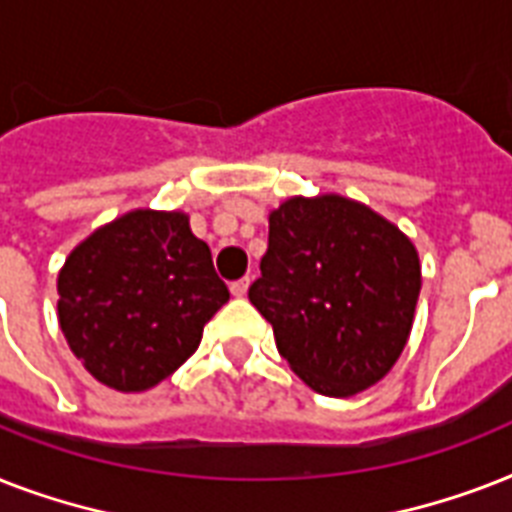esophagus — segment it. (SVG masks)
<instances>
[{"label": "esophagus", "mask_w": 512, "mask_h": 512, "mask_svg": "<svg viewBox=\"0 0 512 512\" xmlns=\"http://www.w3.org/2000/svg\"><path fill=\"white\" fill-rule=\"evenodd\" d=\"M247 289H249V276H244V279L233 281V284H231V295L233 297H244V295H247Z\"/></svg>", "instance_id": "esophagus-1"}]
</instances>
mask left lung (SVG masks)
I'll use <instances>...</instances> for the list:
<instances>
[{"mask_svg": "<svg viewBox=\"0 0 512 512\" xmlns=\"http://www.w3.org/2000/svg\"><path fill=\"white\" fill-rule=\"evenodd\" d=\"M420 297V257L396 225L342 196L284 201L249 303L316 393L356 396L396 364Z\"/></svg>", "mask_w": 512, "mask_h": 512, "instance_id": "8db88e82", "label": "left lung"}]
</instances>
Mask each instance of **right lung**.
Returning <instances> with one entry per match:
<instances>
[{
	"mask_svg": "<svg viewBox=\"0 0 512 512\" xmlns=\"http://www.w3.org/2000/svg\"><path fill=\"white\" fill-rule=\"evenodd\" d=\"M58 295L60 329L84 369L138 393L193 356L231 292L183 212L135 209L68 255Z\"/></svg>",
	"mask_w": 512,
	"mask_h": 512,
	"instance_id": "right-lung-1",
	"label": "right lung"
}]
</instances>
